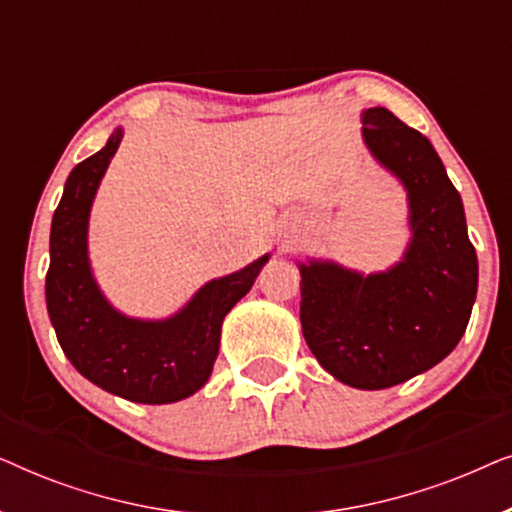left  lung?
<instances>
[{"label":"left lung","mask_w":512,"mask_h":512,"mask_svg":"<svg viewBox=\"0 0 512 512\" xmlns=\"http://www.w3.org/2000/svg\"><path fill=\"white\" fill-rule=\"evenodd\" d=\"M361 139L408 200V244L387 270L361 272L307 256L300 326L335 380L387 389L436 366L459 345L478 293V256L464 202L422 132L384 107L361 111Z\"/></svg>","instance_id":"8db88e82"}]
</instances>
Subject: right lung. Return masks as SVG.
Segmentation results:
<instances>
[{
    "instance_id": "right-lung-1",
    "label": "right lung",
    "mask_w": 512,
    "mask_h": 512,
    "mask_svg": "<svg viewBox=\"0 0 512 512\" xmlns=\"http://www.w3.org/2000/svg\"><path fill=\"white\" fill-rule=\"evenodd\" d=\"M121 139L123 128H116L65 181L51 223L48 317L62 352L86 380L132 403H177L207 384L219 356L223 319L247 296L270 254L209 279L170 317H130L111 305L90 263L88 228L97 188Z\"/></svg>"
}]
</instances>
